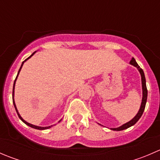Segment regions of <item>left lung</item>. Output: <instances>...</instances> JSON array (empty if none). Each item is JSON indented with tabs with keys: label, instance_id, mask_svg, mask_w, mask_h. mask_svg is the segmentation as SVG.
<instances>
[{
	"label": "left lung",
	"instance_id": "8db88e82",
	"mask_svg": "<svg viewBox=\"0 0 160 160\" xmlns=\"http://www.w3.org/2000/svg\"><path fill=\"white\" fill-rule=\"evenodd\" d=\"M130 63L132 65L135 66V67L138 69L139 70L140 73H141V77H142V93H143V96H142V104H141V107H140L139 111H138V114L135 115V117L133 119L130 121V122H127L126 124L125 125H122L121 127H118V128H111V130H114V131H122L124 129H126V128H129V127L132 126V125H135L139 118H141V116L143 114V111L145 110V108H146V101H147V94H148V90H147V88H146V77H145V74L144 72H143L142 69L140 68L139 66L138 65V63L136 62L135 59L134 58H132V60L130 61Z\"/></svg>",
	"mask_w": 160,
	"mask_h": 160
}]
</instances>
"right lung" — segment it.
Instances as JSON below:
<instances>
[{"mask_svg":"<svg viewBox=\"0 0 160 160\" xmlns=\"http://www.w3.org/2000/svg\"><path fill=\"white\" fill-rule=\"evenodd\" d=\"M35 52H33V53H32V54L31 55V56H29V57H28V58H27V59H25V61H23V62H22V66H21L20 69H19V70H18V75H17V77H16L15 80H14V86H13V93H12V97H13V104H14V108H15L16 112H17V114H18V115L19 118H20L21 120H22V122H24V123H25V124H26V125H28V126L32 127V128H35V129H38V130H44V129H47V128H51L52 126H49V127H39V126H35V125H32V124H29V123H28V122H25V121L24 120V119L22 118V117H21V115H20V114H19L18 111V110H17V108H16L15 103H14V84H15V81H16V80H17V77H18V73H19V72H20L21 69H22V66H23V63H24V62H25V61H26L27 59H29V58L31 57V56H33V55H34V53H35ZM59 122H60V121H59Z\"/></svg>","mask_w":160,"mask_h":160,"instance_id":"1","label":"right lung"}]
</instances>
